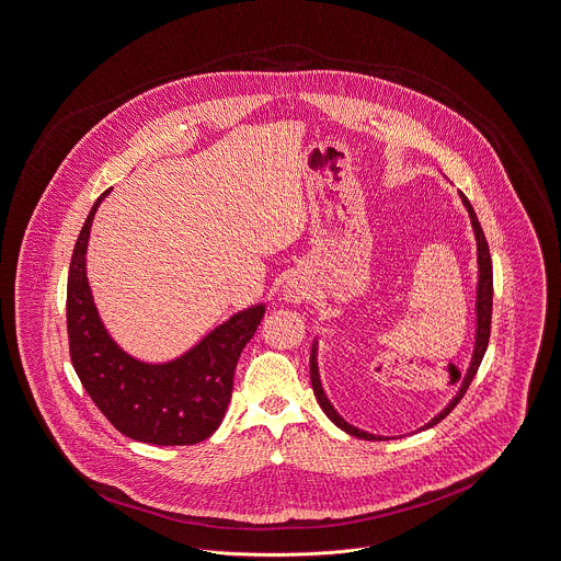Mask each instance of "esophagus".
Masks as SVG:
<instances>
[{
    "instance_id": "esophagus-1",
    "label": "esophagus",
    "mask_w": 561,
    "mask_h": 561,
    "mask_svg": "<svg viewBox=\"0 0 561 561\" xmlns=\"http://www.w3.org/2000/svg\"><path fill=\"white\" fill-rule=\"evenodd\" d=\"M304 290L297 286V284H286V288H284V297H286V301H290V304H299L301 299H304Z\"/></svg>"
}]
</instances>
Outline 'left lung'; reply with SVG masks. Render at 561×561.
Returning <instances> with one entry per match:
<instances>
[{
    "instance_id": "left-lung-1",
    "label": "left lung",
    "mask_w": 561,
    "mask_h": 561,
    "mask_svg": "<svg viewBox=\"0 0 561 561\" xmlns=\"http://www.w3.org/2000/svg\"><path fill=\"white\" fill-rule=\"evenodd\" d=\"M460 197H462V202H465V206H467V210H469V217H471V224H473V230H476V239H478L480 286H478V337H476V353H473L471 368H469V373H467L465 380H462V387H460L458 396L449 402V407H447L440 415H436L433 422H428V424L424 426V431H426V428H433L443 417H447V415L454 411V407L462 400V396L467 393V389H469L473 376H476L480 364H482V359H484V353H486L489 340H491V318H493V262H491V251H489V243H486L484 230H482V226H480V221H478V215H476L473 206L469 204V199L465 197V193H460ZM310 376L311 389H313V393H316L318 404L322 407V411L327 413V417H329L337 428H342L344 433L357 436V438H366V440H380V438H385V436L368 435V433H364V431H357L355 426H351L348 422H344V420L335 413V409L331 407V402L327 400V396H324V391H322V387H320L318 366H316V346L311 348ZM460 378H462L460 374H454V382H458Z\"/></svg>"
}]
</instances>
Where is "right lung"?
<instances>
[{
    "instance_id": "add662e5",
    "label": "right lung",
    "mask_w": 561,
    "mask_h": 561,
    "mask_svg": "<svg viewBox=\"0 0 561 561\" xmlns=\"http://www.w3.org/2000/svg\"><path fill=\"white\" fill-rule=\"evenodd\" d=\"M107 193L94 202L70 257L66 329L72 368L123 435L152 445H195L219 428L232 398L237 362L264 308L232 316L176 362L150 366L128 357L107 335L85 277L90 226Z\"/></svg>"
}]
</instances>
